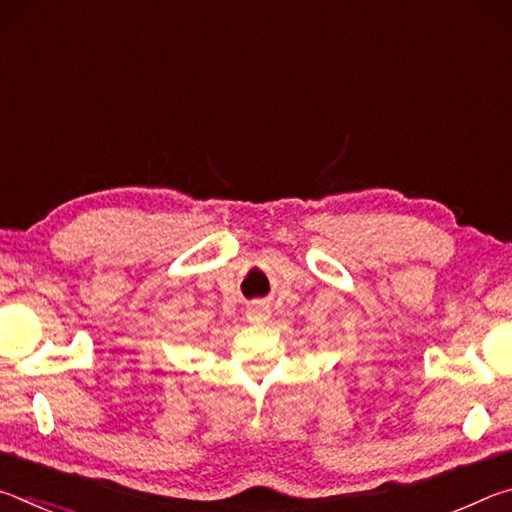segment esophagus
Returning a JSON list of instances; mask_svg holds the SVG:
<instances>
[{"label": "esophagus", "instance_id": "esophagus-1", "mask_svg": "<svg viewBox=\"0 0 512 512\" xmlns=\"http://www.w3.org/2000/svg\"><path fill=\"white\" fill-rule=\"evenodd\" d=\"M248 320H250V323H266L268 309L264 305H253L248 309Z\"/></svg>", "mask_w": 512, "mask_h": 512}]
</instances>
